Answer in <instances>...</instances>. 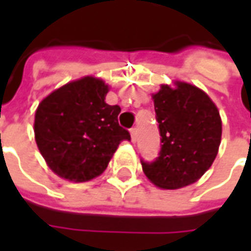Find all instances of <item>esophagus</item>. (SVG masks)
Returning a JSON list of instances; mask_svg holds the SVG:
<instances>
[{"instance_id":"1","label":"esophagus","mask_w":251,"mask_h":251,"mask_svg":"<svg viewBox=\"0 0 251 251\" xmlns=\"http://www.w3.org/2000/svg\"><path fill=\"white\" fill-rule=\"evenodd\" d=\"M130 136H131V141L136 142L137 140V136H138V129L137 127H133L130 130Z\"/></svg>"}]
</instances>
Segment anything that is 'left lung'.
Listing matches in <instances>:
<instances>
[{"mask_svg": "<svg viewBox=\"0 0 251 251\" xmlns=\"http://www.w3.org/2000/svg\"><path fill=\"white\" fill-rule=\"evenodd\" d=\"M163 84L153 95L161 149L154 161L141 160L153 184L177 189L192 184L210 168L221 145L222 121L210 97L196 86Z\"/></svg>", "mask_w": 251, "mask_h": 251, "instance_id": "obj_1", "label": "left lung"}]
</instances>
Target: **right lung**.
I'll use <instances>...</instances> for the list:
<instances>
[{"label":"right lung","mask_w":251,"mask_h":251,"mask_svg":"<svg viewBox=\"0 0 251 251\" xmlns=\"http://www.w3.org/2000/svg\"><path fill=\"white\" fill-rule=\"evenodd\" d=\"M109 86L84 76L55 90L39 104L35 138L48 167L63 179L82 183L103 174L121 142L130 141L121 127L118 104L104 102Z\"/></svg>","instance_id":"add662e5"}]
</instances>
